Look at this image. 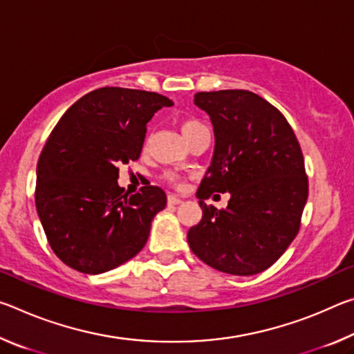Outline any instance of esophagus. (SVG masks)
Listing matches in <instances>:
<instances>
[{
	"label": "esophagus",
	"mask_w": 354,
	"mask_h": 354,
	"mask_svg": "<svg viewBox=\"0 0 354 354\" xmlns=\"http://www.w3.org/2000/svg\"><path fill=\"white\" fill-rule=\"evenodd\" d=\"M169 203H170V205H179V203H183V200L181 198H179V196L178 195H169Z\"/></svg>",
	"instance_id": "1"
}]
</instances>
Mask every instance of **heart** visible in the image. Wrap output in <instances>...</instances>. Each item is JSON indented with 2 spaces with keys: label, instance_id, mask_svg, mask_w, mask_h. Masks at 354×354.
<instances>
[{
  "label": "heart",
  "instance_id": "heart-1",
  "mask_svg": "<svg viewBox=\"0 0 354 354\" xmlns=\"http://www.w3.org/2000/svg\"><path fill=\"white\" fill-rule=\"evenodd\" d=\"M179 129H181L184 139L189 142L192 137H194L195 134H198L200 131L206 129V128H205V124L200 122V120H196V118H184V120H181V123H179ZM164 178L169 183H173V184L178 183V176L175 175V173H165Z\"/></svg>",
  "mask_w": 354,
  "mask_h": 354
}]
</instances>
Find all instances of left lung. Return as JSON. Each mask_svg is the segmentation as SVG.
Listing matches in <instances>:
<instances>
[{"mask_svg": "<svg viewBox=\"0 0 354 354\" xmlns=\"http://www.w3.org/2000/svg\"><path fill=\"white\" fill-rule=\"evenodd\" d=\"M194 103L214 127L211 165L196 192L201 221L192 251L223 273L250 277L273 266L298 234L308 200L304 159L283 113L248 91L198 92ZM232 195L226 209L204 203Z\"/></svg>", "mask_w": 354, "mask_h": 354, "instance_id": "left-lung-1", "label": "left lung"}]
</instances>
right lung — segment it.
Here are the masks:
<instances>
[{"instance_id":"right-lung-1","label":"right lung","mask_w":354,"mask_h":354,"mask_svg":"<svg viewBox=\"0 0 354 354\" xmlns=\"http://www.w3.org/2000/svg\"><path fill=\"white\" fill-rule=\"evenodd\" d=\"M173 101L134 88L103 87L84 95L59 120L37 162L35 207L50 247L68 267L100 274L145 247L162 189L129 195L118 167L140 158L147 124Z\"/></svg>"}]
</instances>
